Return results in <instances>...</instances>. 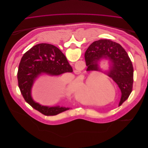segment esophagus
<instances>
[{"mask_svg":"<svg viewBox=\"0 0 148 148\" xmlns=\"http://www.w3.org/2000/svg\"><path fill=\"white\" fill-rule=\"evenodd\" d=\"M74 72L75 74H79L80 73H81V71L79 70H74Z\"/></svg>","mask_w":148,"mask_h":148,"instance_id":"1","label":"esophagus"}]
</instances>
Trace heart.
I'll return each instance as SVG.
<instances>
[{"mask_svg":"<svg viewBox=\"0 0 148 148\" xmlns=\"http://www.w3.org/2000/svg\"><path fill=\"white\" fill-rule=\"evenodd\" d=\"M105 82H108L111 84V83L107 79L102 80L101 84ZM92 83V78L91 77H89L85 80L77 82L71 88L75 98L81 104L84 105H90L92 104L90 92H94L93 91H95L94 89L91 91Z\"/></svg>","mask_w":148,"mask_h":148,"instance_id":"b5f03b06","label":"heart"}]
</instances>
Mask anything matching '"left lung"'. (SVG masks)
I'll return each instance as SVG.
<instances>
[{
	"label": "left lung",
	"instance_id": "obj_1",
	"mask_svg": "<svg viewBox=\"0 0 148 148\" xmlns=\"http://www.w3.org/2000/svg\"><path fill=\"white\" fill-rule=\"evenodd\" d=\"M87 70H99L97 62L101 59H109L112 65L107 75L117 84L122 92L119 106L126 101L132 91L133 67L127 52L120 44L109 39L93 42L85 52Z\"/></svg>",
	"mask_w": 148,
	"mask_h": 148
}]
</instances>
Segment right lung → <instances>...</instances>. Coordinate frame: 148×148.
Instances as JSON below:
<instances>
[{"label":"right lung","mask_w":148,"mask_h":148,"mask_svg":"<svg viewBox=\"0 0 148 148\" xmlns=\"http://www.w3.org/2000/svg\"><path fill=\"white\" fill-rule=\"evenodd\" d=\"M72 71L66 57L59 48L49 44H38L25 52L21 58L17 73L18 87L25 101L33 108L47 116L56 115L70 108L50 107L35 102L31 96V88L34 79L42 73L59 75Z\"/></svg>","instance_id":"right-lung-1"}]
</instances>
